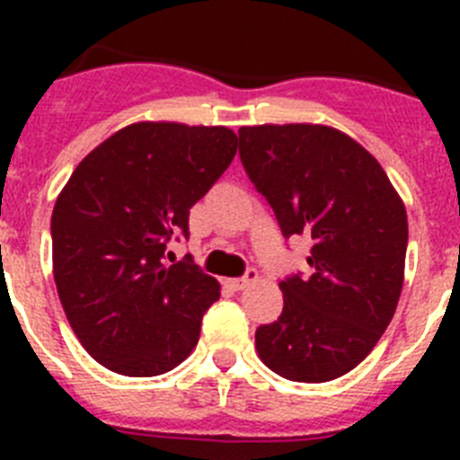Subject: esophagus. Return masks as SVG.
I'll list each match as a JSON object with an SVG mask.
<instances>
[{"label": "esophagus", "mask_w": 460, "mask_h": 460, "mask_svg": "<svg viewBox=\"0 0 460 460\" xmlns=\"http://www.w3.org/2000/svg\"><path fill=\"white\" fill-rule=\"evenodd\" d=\"M253 280H258V270H255V267H249L246 274L239 276V279H227V286L233 288V290H243V288H249Z\"/></svg>", "instance_id": "1"}]
</instances>
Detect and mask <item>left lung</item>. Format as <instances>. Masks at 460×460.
I'll return each instance as SVG.
<instances>
[{"instance_id":"left-lung-1","label":"left lung","mask_w":460,"mask_h":460,"mask_svg":"<svg viewBox=\"0 0 460 460\" xmlns=\"http://www.w3.org/2000/svg\"><path fill=\"white\" fill-rule=\"evenodd\" d=\"M239 156L283 237L313 242L311 274L280 280L283 313L255 332L260 359L295 382L345 376L376 348L403 290V200L376 158L332 126H242Z\"/></svg>"}]
</instances>
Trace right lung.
<instances>
[{
	"label": "right lung",
	"mask_w": 460,
	"mask_h": 460,
	"mask_svg": "<svg viewBox=\"0 0 460 460\" xmlns=\"http://www.w3.org/2000/svg\"><path fill=\"white\" fill-rule=\"evenodd\" d=\"M234 154L226 126L137 121L89 152L57 198L59 302L84 350L110 371L161 376L198 345L221 286L190 255L174 265L164 255L174 234L189 237L190 207Z\"/></svg>",
	"instance_id": "right-lung-1"
}]
</instances>
